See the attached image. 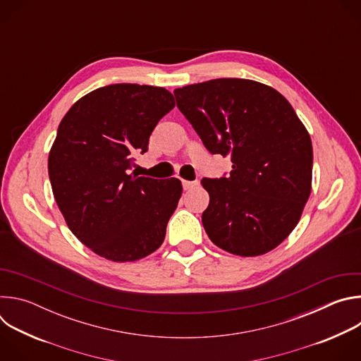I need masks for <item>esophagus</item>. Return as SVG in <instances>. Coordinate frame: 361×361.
<instances>
[{"instance_id":"esophagus-1","label":"esophagus","mask_w":361,"mask_h":361,"mask_svg":"<svg viewBox=\"0 0 361 361\" xmlns=\"http://www.w3.org/2000/svg\"><path fill=\"white\" fill-rule=\"evenodd\" d=\"M198 183L197 181H187V180H183V188L184 190H191L194 187H197Z\"/></svg>"}]
</instances>
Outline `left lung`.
<instances>
[{
    "label": "left lung",
    "instance_id": "1",
    "mask_svg": "<svg viewBox=\"0 0 361 361\" xmlns=\"http://www.w3.org/2000/svg\"><path fill=\"white\" fill-rule=\"evenodd\" d=\"M174 95L205 148L233 163L228 177L201 181L210 195L205 233L235 255L271 251L295 228L312 192L310 134L277 90L252 80L217 78Z\"/></svg>",
    "mask_w": 361,
    "mask_h": 361
}]
</instances>
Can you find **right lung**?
<instances>
[{"mask_svg":"<svg viewBox=\"0 0 361 361\" xmlns=\"http://www.w3.org/2000/svg\"><path fill=\"white\" fill-rule=\"evenodd\" d=\"M174 106L163 87L111 84L75 101L59 126L48 154L54 198L73 234L110 262L141 260L164 241L181 181L130 169Z\"/></svg>","mask_w":361,"mask_h":361,"instance_id":"1","label":"right lung"}]
</instances>
